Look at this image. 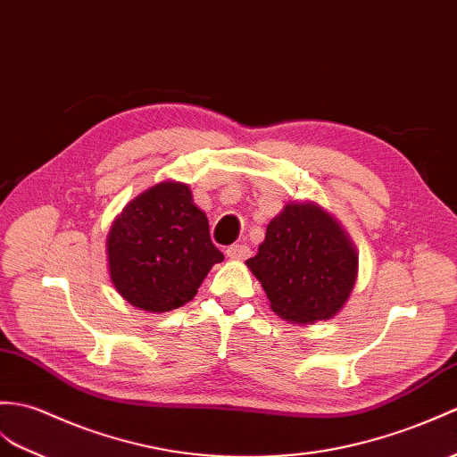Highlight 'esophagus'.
Returning <instances> with one entry per match:
<instances>
[{"instance_id":"1","label":"esophagus","mask_w":457,"mask_h":457,"mask_svg":"<svg viewBox=\"0 0 457 457\" xmlns=\"http://www.w3.org/2000/svg\"><path fill=\"white\" fill-rule=\"evenodd\" d=\"M226 254H228L229 259L241 261V259H247V257H249L251 249H249L247 245H229V247L226 249Z\"/></svg>"}]
</instances>
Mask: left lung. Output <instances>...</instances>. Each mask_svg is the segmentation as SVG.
I'll return each mask as SVG.
<instances>
[{"label": "left lung", "mask_w": 457, "mask_h": 457, "mask_svg": "<svg viewBox=\"0 0 457 457\" xmlns=\"http://www.w3.org/2000/svg\"><path fill=\"white\" fill-rule=\"evenodd\" d=\"M282 320L315 323L341 310L354 288L358 254L337 221L315 204H286L247 261Z\"/></svg>", "instance_id": "8db88e82"}]
</instances>
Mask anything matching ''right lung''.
<instances>
[{"label":"right lung","mask_w":457,"mask_h":457,"mask_svg":"<svg viewBox=\"0 0 457 457\" xmlns=\"http://www.w3.org/2000/svg\"><path fill=\"white\" fill-rule=\"evenodd\" d=\"M114 288L145 312H171L196 295L224 254L212 243L208 218L183 183H159L114 220L107 239Z\"/></svg>","instance_id":"add662e5"}]
</instances>
